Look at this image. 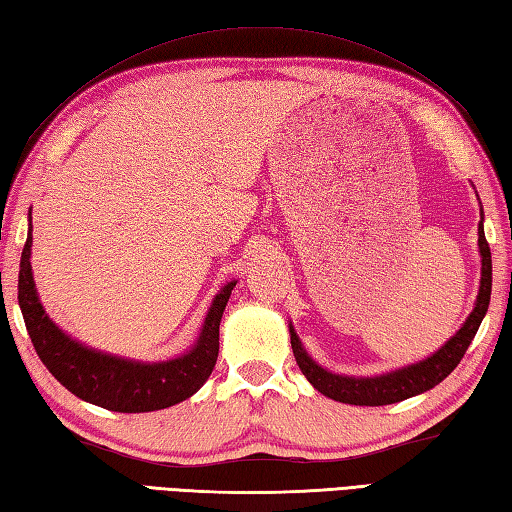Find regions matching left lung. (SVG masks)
Returning a JSON list of instances; mask_svg holds the SVG:
<instances>
[{"label": "left lung", "mask_w": 512, "mask_h": 512, "mask_svg": "<svg viewBox=\"0 0 512 512\" xmlns=\"http://www.w3.org/2000/svg\"><path fill=\"white\" fill-rule=\"evenodd\" d=\"M479 256H481V278H479V294L475 307L468 314L464 325L459 327L455 336L443 343L437 352H432L428 359L417 361L406 368L390 370L385 374L374 376H347V374H334L318 365L307 350L303 347L301 339L289 323V339H292V350L296 356V363L305 379L310 381L314 388L330 397L334 401L350 403V406H390V403H399L403 399L417 397L421 392H428L439 385L446 376L457 368L459 361L464 359L468 345L475 339L481 321L488 312L490 303V289H493V260H490V247L484 236V209H481V223H479Z\"/></svg>", "instance_id": "1"}]
</instances>
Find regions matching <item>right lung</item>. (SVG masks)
Masks as SVG:
<instances>
[{
  "mask_svg": "<svg viewBox=\"0 0 512 512\" xmlns=\"http://www.w3.org/2000/svg\"><path fill=\"white\" fill-rule=\"evenodd\" d=\"M31 247L33 218L28 214V236L19 260L17 301L37 356L66 390L104 410L153 412L176 406L202 388L216 365L220 318L238 281L220 287L196 343L185 354L167 361H136L75 341L48 318L33 281Z\"/></svg>",
  "mask_w": 512,
  "mask_h": 512,
  "instance_id": "right-lung-1",
  "label": "right lung"
}]
</instances>
